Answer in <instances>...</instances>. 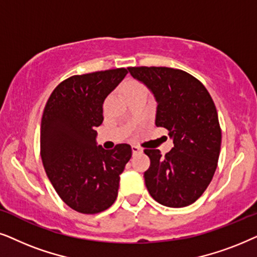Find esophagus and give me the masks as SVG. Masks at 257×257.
Here are the masks:
<instances>
[{
    "label": "esophagus",
    "instance_id": "34e87169",
    "mask_svg": "<svg viewBox=\"0 0 257 257\" xmlns=\"http://www.w3.org/2000/svg\"><path fill=\"white\" fill-rule=\"evenodd\" d=\"M132 150H133V154H138L142 152V148L139 146H132Z\"/></svg>",
    "mask_w": 257,
    "mask_h": 257
}]
</instances>
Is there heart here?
Wrapping results in <instances>:
<instances>
[{"label": "heart", "instance_id": "heart-1", "mask_svg": "<svg viewBox=\"0 0 257 257\" xmlns=\"http://www.w3.org/2000/svg\"><path fill=\"white\" fill-rule=\"evenodd\" d=\"M125 96H131L135 94H147L146 85L138 80H128L123 85Z\"/></svg>", "mask_w": 257, "mask_h": 257}]
</instances>
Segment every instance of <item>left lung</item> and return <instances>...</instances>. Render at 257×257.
<instances>
[{"instance_id": "8db88e82", "label": "left lung", "mask_w": 257, "mask_h": 257, "mask_svg": "<svg viewBox=\"0 0 257 257\" xmlns=\"http://www.w3.org/2000/svg\"><path fill=\"white\" fill-rule=\"evenodd\" d=\"M129 73L153 91L157 101L156 125L173 139L162 155L145 149L150 167L146 187L154 200L172 208L194 203L213 179L221 150V126L215 103L201 81L168 67H129Z\"/></svg>"}]
</instances>
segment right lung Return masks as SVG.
<instances>
[{"instance_id":"right-lung-1","label":"right lung","mask_w":257,"mask_h":257,"mask_svg":"<svg viewBox=\"0 0 257 257\" xmlns=\"http://www.w3.org/2000/svg\"><path fill=\"white\" fill-rule=\"evenodd\" d=\"M128 73L125 68L74 75L48 98L41 121L40 154L61 200L82 214L108 209L117 197L119 175L132 157L126 143L105 150L96 146L95 126L102 104Z\"/></svg>"}]
</instances>
